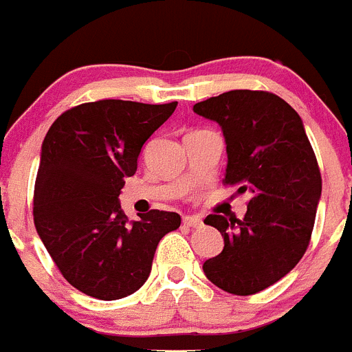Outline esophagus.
<instances>
[{"label":"esophagus","instance_id":"34e87169","mask_svg":"<svg viewBox=\"0 0 352 352\" xmlns=\"http://www.w3.org/2000/svg\"><path fill=\"white\" fill-rule=\"evenodd\" d=\"M183 223H185L186 227H201V226H203V220L199 219V217H192V214H186V217H183Z\"/></svg>","mask_w":352,"mask_h":352}]
</instances>
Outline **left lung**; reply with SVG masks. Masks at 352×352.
<instances>
[{
  "label": "left lung",
  "instance_id": "1",
  "mask_svg": "<svg viewBox=\"0 0 352 352\" xmlns=\"http://www.w3.org/2000/svg\"><path fill=\"white\" fill-rule=\"evenodd\" d=\"M194 113L222 126L223 183L250 194L241 220L204 219L223 238L204 275L231 294H256L287 275L309 247L322 188L316 153L300 114L273 93L234 89L199 102Z\"/></svg>",
  "mask_w": 352,
  "mask_h": 352
}]
</instances>
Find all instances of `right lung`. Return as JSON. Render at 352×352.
<instances>
[{
    "label": "right lung",
    "instance_id": "1",
    "mask_svg": "<svg viewBox=\"0 0 352 352\" xmlns=\"http://www.w3.org/2000/svg\"><path fill=\"white\" fill-rule=\"evenodd\" d=\"M178 102L98 100L65 111L43 139L33 195L36 232L70 285L96 300L138 291L157 245L182 217L151 210L129 220L120 204L141 148Z\"/></svg>",
    "mask_w": 352,
    "mask_h": 352
}]
</instances>
